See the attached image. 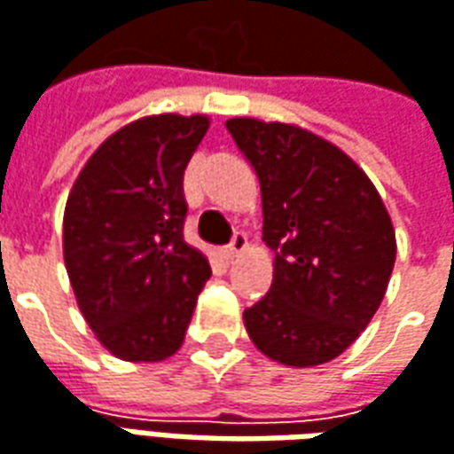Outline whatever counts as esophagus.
I'll return each instance as SVG.
<instances>
[{"label": "esophagus", "instance_id": "esophagus-1", "mask_svg": "<svg viewBox=\"0 0 454 454\" xmlns=\"http://www.w3.org/2000/svg\"><path fill=\"white\" fill-rule=\"evenodd\" d=\"M246 250H248V238H246V233H236L233 240H231V246L223 248V255H226V260H233L240 253H246Z\"/></svg>", "mask_w": 454, "mask_h": 454}]
</instances>
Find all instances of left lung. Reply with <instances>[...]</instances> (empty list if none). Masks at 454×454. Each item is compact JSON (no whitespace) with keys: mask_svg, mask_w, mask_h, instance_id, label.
<instances>
[{"mask_svg":"<svg viewBox=\"0 0 454 454\" xmlns=\"http://www.w3.org/2000/svg\"><path fill=\"white\" fill-rule=\"evenodd\" d=\"M258 174L270 293L243 312L260 354L293 369L337 359L381 304L395 231L381 194L347 152L294 122L231 117Z\"/></svg>","mask_w":454,"mask_h":454,"instance_id":"obj_1","label":"left lung"}]
</instances>
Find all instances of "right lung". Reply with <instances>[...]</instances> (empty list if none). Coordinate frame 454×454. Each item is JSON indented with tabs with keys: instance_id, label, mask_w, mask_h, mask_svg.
Instances as JSON below:
<instances>
[{
	"instance_id": "add662e5",
	"label": "right lung",
	"mask_w": 454,
	"mask_h": 454,
	"mask_svg": "<svg viewBox=\"0 0 454 454\" xmlns=\"http://www.w3.org/2000/svg\"><path fill=\"white\" fill-rule=\"evenodd\" d=\"M208 115H145L88 157L63 211V262L95 339L122 361L174 356L211 278L184 240V169Z\"/></svg>"
}]
</instances>
